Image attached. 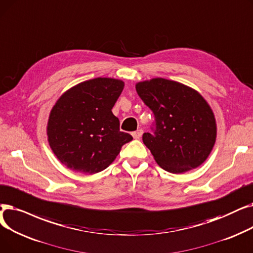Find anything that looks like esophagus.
<instances>
[{"label":"esophagus","instance_id":"esophagus-1","mask_svg":"<svg viewBox=\"0 0 253 253\" xmlns=\"http://www.w3.org/2000/svg\"><path fill=\"white\" fill-rule=\"evenodd\" d=\"M131 135H133L134 139H140L142 137V135H143V129H138V130L134 131V133L131 134Z\"/></svg>","mask_w":253,"mask_h":253}]
</instances>
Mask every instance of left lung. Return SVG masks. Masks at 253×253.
Listing matches in <instances>:
<instances>
[{
	"label": "left lung",
	"instance_id": "1",
	"mask_svg": "<svg viewBox=\"0 0 253 253\" xmlns=\"http://www.w3.org/2000/svg\"><path fill=\"white\" fill-rule=\"evenodd\" d=\"M136 90L155 116L154 135L144 133L143 142L156 164L167 172L181 174L208 159L217 126L198 90L159 77L136 83Z\"/></svg>",
	"mask_w": 253,
	"mask_h": 253
}]
</instances>
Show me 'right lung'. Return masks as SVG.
<instances>
[{"label":"right lung","instance_id":"right-lung-1","mask_svg":"<svg viewBox=\"0 0 253 253\" xmlns=\"http://www.w3.org/2000/svg\"><path fill=\"white\" fill-rule=\"evenodd\" d=\"M125 87L120 79L98 77L66 90L49 114L47 139L57 160L70 170L99 173L109 167L126 143L112 108Z\"/></svg>","mask_w":253,"mask_h":253}]
</instances>
